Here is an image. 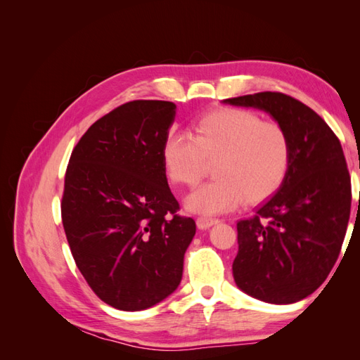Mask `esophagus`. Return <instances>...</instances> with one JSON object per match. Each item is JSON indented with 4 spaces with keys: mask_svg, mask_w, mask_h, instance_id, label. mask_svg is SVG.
<instances>
[{
    "mask_svg": "<svg viewBox=\"0 0 360 360\" xmlns=\"http://www.w3.org/2000/svg\"><path fill=\"white\" fill-rule=\"evenodd\" d=\"M217 222H219V221L214 219V217H202L201 216L197 219V225H198L200 230H207V228H210L212 225H214Z\"/></svg>",
    "mask_w": 360,
    "mask_h": 360,
    "instance_id": "1",
    "label": "esophagus"
}]
</instances>
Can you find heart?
Returning a JSON list of instances; mask_svg holds the SVG:
<instances>
[{
  "mask_svg": "<svg viewBox=\"0 0 360 360\" xmlns=\"http://www.w3.org/2000/svg\"><path fill=\"white\" fill-rule=\"evenodd\" d=\"M162 162L168 179L186 188L197 186L214 163L216 180L188 198L191 210L214 214L274 197L288 176L291 139L284 126L257 112L219 108L197 118L192 138L168 135Z\"/></svg>",
  "mask_w": 360,
  "mask_h": 360,
  "instance_id": "heart-1",
  "label": "heart"
}]
</instances>
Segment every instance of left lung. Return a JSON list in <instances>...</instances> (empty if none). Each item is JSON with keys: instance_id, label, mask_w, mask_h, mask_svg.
Returning a JSON list of instances; mask_svg holds the SVG:
<instances>
[{"instance_id": "left-lung-1", "label": "left lung", "mask_w": 360, "mask_h": 360, "mask_svg": "<svg viewBox=\"0 0 360 360\" xmlns=\"http://www.w3.org/2000/svg\"><path fill=\"white\" fill-rule=\"evenodd\" d=\"M274 117L291 139L282 188L237 222V287L269 303H294L317 290L340 257L352 210V180L340 139L309 106L279 91L226 99Z\"/></svg>"}]
</instances>
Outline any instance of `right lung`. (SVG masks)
<instances>
[{
	"instance_id": "1",
	"label": "right lung",
	"mask_w": 360,
	"mask_h": 360,
	"mask_svg": "<svg viewBox=\"0 0 360 360\" xmlns=\"http://www.w3.org/2000/svg\"><path fill=\"white\" fill-rule=\"evenodd\" d=\"M176 117L167 101H132L97 120L75 146L61 219L76 266L112 308L141 311L176 290L195 236L179 214L162 162Z\"/></svg>"
}]
</instances>
